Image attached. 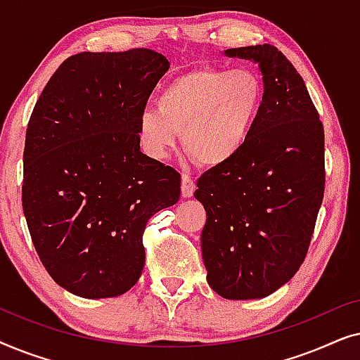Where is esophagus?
Wrapping results in <instances>:
<instances>
[{
  "instance_id": "obj_1",
  "label": "esophagus",
  "mask_w": 360,
  "mask_h": 360,
  "mask_svg": "<svg viewBox=\"0 0 360 360\" xmlns=\"http://www.w3.org/2000/svg\"><path fill=\"white\" fill-rule=\"evenodd\" d=\"M195 190H196L195 180L186 174L181 175V196H184V198H191L195 193Z\"/></svg>"
}]
</instances>
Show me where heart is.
<instances>
[{
	"label": "heart",
	"mask_w": 360,
	"mask_h": 360,
	"mask_svg": "<svg viewBox=\"0 0 360 360\" xmlns=\"http://www.w3.org/2000/svg\"><path fill=\"white\" fill-rule=\"evenodd\" d=\"M157 108L137 120V137L152 159L170 154L181 134L185 150L205 167H219L239 155L264 105V83L250 70L198 67L167 83Z\"/></svg>",
	"instance_id": "heart-1"
}]
</instances>
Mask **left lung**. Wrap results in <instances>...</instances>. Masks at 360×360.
Returning a JSON list of instances; mask_svg holds the SVG:
<instances>
[{"label":"left lung","mask_w":360,"mask_h":360,"mask_svg":"<svg viewBox=\"0 0 360 360\" xmlns=\"http://www.w3.org/2000/svg\"><path fill=\"white\" fill-rule=\"evenodd\" d=\"M259 67L264 105L238 157L198 180L208 285L228 300L272 295L307 255L324 191V134L303 78L277 47L228 49Z\"/></svg>","instance_id":"left-lung-1"}]
</instances>
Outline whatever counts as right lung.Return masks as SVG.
I'll use <instances>...</instances> for the list:
<instances>
[{"mask_svg":"<svg viewBox=\"0 0 360 360\" xmlns=\"http://www.w3.org/2000/svg\"><path fill=\"white\" fill-rule=\"evenodd\" d=\"M170 63L150 49L68 57L34 106L22 210L39 259L82 298H112L144 269L142 234L180 175L141 152L137 120Z\"/></svg>","mask_w":360,"mask_h":360,"instance_id":"obj_1","label":"right lung"}]
</instances>
